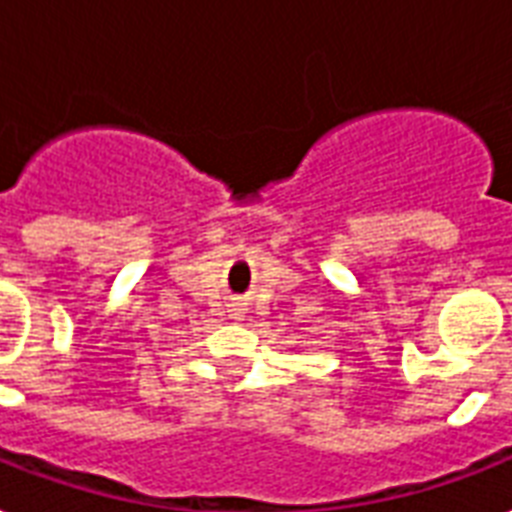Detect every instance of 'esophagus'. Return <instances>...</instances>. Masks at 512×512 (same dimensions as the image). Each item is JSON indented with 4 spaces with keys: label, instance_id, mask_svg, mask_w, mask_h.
Masks as SVG:
<instances>
[{
    "label": "esophagus",
    "instance_id": "esophagus-1",
    "mask_svg": "<svg viewBox=\"0 0 512 512\" xmlns=\"http://www.w3.org/2000/svg\"><path fill=\"white\" fill-rule=\"evenodd\" d=\"M227 315H229V320H243L245 318V304H243V301H237V299L229 301Z\"/></svg>",
    "mask_w": 512,
    "mask_h": 512
}]
</instances>
